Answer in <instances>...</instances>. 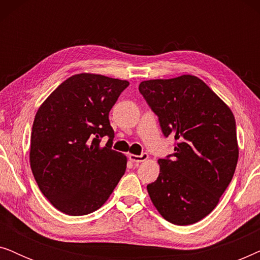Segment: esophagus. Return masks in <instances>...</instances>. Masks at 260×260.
<instances>
[{
    "label": "esophagus",
    "instance_id": "obj_1",
    "mask_svg": "<svg viewBox=\"0 0 260 260\" xmlns=\"http://www.w3.org/2000/svg\"><path fill=\"white\" fill-rule=\"evenodd\" d=\"M130 161H133L134 163H141L144 162L145 159H148V154L147 152H143L141 155H129Z\"/></svg>",
    "mask_w": 260,
    "mask_h": 260
}]
</instances>
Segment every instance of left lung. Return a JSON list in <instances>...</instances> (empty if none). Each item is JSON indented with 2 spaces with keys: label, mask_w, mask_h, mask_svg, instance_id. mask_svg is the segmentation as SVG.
Returning <instances> with one entry per match:
<instances>
[{
  "label": "left lung",
  "mask_w": 260,
  "mask_h": 260,
  "mask_svg": "<svg viewBox=\"0 0 260 260\" xmlns=\"http://www.w3.org/2000/svg\"><path fill=\"white\" fill-rule=\"evenodd\" d=\"M141 94L158 117L174 152L159 158V175L147 186L167 221L191 225L208 215L229 187L238 162L236 119L201 79L181 76L145 80Z\"/></svg>",
  "instance_id": "obj_1"
}]
</instances>
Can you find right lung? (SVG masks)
<instances>
[{"label":"right lung","mask_w":260,"mask_h":260,"mask_svg":"<svg viewBox=\"0 0 260 260\" xmlns=\"http://www.w3.org/2000/svg\"><path fill=\"white\" fill-rule=\"evenodd\" d=\"M129 81L81 73L59 85L39 108L30 135V168L60 212L86 215L101 208L126 169L112 150L109 112ZM109 138L104 147L103 137Z\"/></svg>","instance_id":"add662e5"}]
</instances>
